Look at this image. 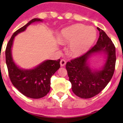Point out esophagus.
Wrapping results in <instances>:
<instances>
[{
  "instance_id": "34e87169",
  "label": "esophagus",
  "mask_w": 123,
  "mask_h": 123,
  "mask_svg": "<svg viewBox=\"0 0 123 123\" xmlns=\"http://www.w3.org/2000/svg\"><path fill=\"white\" fill-rule=\"evenodd\" d=\"M65 65H66V61H65V60H63V59L61 60V61H60V66H61V67H64Z\"/></svg>"
}]
</instances>
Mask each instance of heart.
<instances>
[{"label":"heart","instance_id":"obj_1","mask_svg":"<svg viewBox=\"0 0 123 123\" xmlns=\"http://www.w3.org/2000/svg\"><path fill=\"white\" fill-rule=\"evenodd\" d=\"M58 39L61 43H69L68 52L73 57H79L92 47L97 39L94 28L82 24H75L60 31Z\"/></svg>","mask_w":123,"mask_h":123}]
</instances>
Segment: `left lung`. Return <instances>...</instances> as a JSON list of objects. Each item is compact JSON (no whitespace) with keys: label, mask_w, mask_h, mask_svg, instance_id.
I'll use <instances>...</instances> for the list:
<instances>
[{"label":"left lung","mask_w":123,"mask_h":123,"mask_svg":"<svg viewBox=\"0 0 123 123\" xmlns=\"http://www.w3.org/2000/svg\"><path fill=\"white\" fill-rule=\"evenodd\" d=\"M99 31L96 45L84 55L67 62L69 81L74 94L82 98L97 95L106 86L113 75L116 63V49L111 40L103 30ZM95 54L103 55L104 64L98 69L91 68L89 60Z\"/></svg>","instance_id":"obj_1"}]
</instances>
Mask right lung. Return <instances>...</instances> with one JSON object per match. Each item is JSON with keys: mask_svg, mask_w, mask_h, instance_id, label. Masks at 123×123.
Listing matches in <instances>:
<instances>
[{"mask_svg": "<svg viewBox=\"0 0 123 123\" xmlns=\"http://www.w3.org/2000/svg\"><path fill=\"white\" fill-rule=\"evenodd\" d=\"M40 18H34L26 25L15 31L8 42L5 50V60L10 79L13 85L25 96L40 98L45 96L50 89V78L60 67V59L42 62L33 68L23 69L13 60L12 54L13 44L16 36L24 32L32 23L42 22Z\"/></svg>", "mask_w": 123, "mask_h": 123, "instance_id": "right-lung-1", "label": "right lung"}]
</instances>
